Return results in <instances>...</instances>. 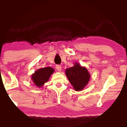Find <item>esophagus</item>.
I'll return each mask as SVG.
<instances>
[{
    "instance_id": "34e87169",
    "label": "esophagus",
    "mask_w": 127,
    "mask_h": 127,
    "mask_svg": "<svg viewBox=\"0 0 127 127\" xmlns=\"http://www.w3.org/2000/svg\"><path fill=\"white\" fill-rule=\"evenodd\" d=\"M56 69H57V70L59 71V72H60V71H61V69H62V67L61 65H57L56 66Z\"/></svg>"
}]
</instances>
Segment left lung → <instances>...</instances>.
Returning <instances> with one entry per match:
<instances>
[{"label":"left lung","instance_id":"left-lung-1","mask_svg":"<svg viewBox=\"0 0 127 127\" xmlns=\"http://www.w3.org/2000/svg\"><path fill=\"white\" fill-rule=\"evenodd\" d=\"M65 74L73 88L76 91L83 90L88 84L91 75L86 67L82 66L78 62L65 70Z\"/></svg>","mask_w":127,"mask_h":127}]
</instances>
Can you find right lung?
I'll return each instance as SVG.
<instances>
[{"instance_id":"obj_1","label":"right lung","mask_w":127,"mask_h":127,"mask_svg":"<svg viewBox=\"0 0 127 127\" xmlns=\"http://www.w3.org/2000/svg\"><path fill=\"white\" fill-rule=\"evenodd\" d=\"M54 72V69L51 67H46L37 69L31 75V80L36 87L41 88L44 83L47 82L51 74Z\"/></svg>"}]
</instances>
